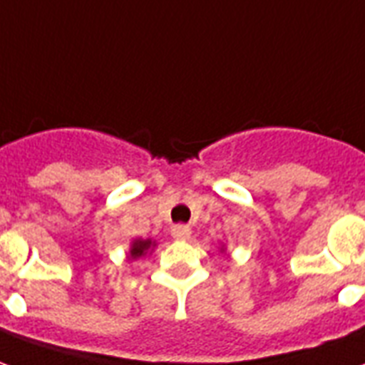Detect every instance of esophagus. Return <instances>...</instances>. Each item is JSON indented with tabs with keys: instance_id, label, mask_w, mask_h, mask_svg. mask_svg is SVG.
<instances>
[{
	"instance_id": "obj_1",
	"label": "esophagus",
	"mask_w": 365,
	"mask_h": 365,
	"mask_svg": "<svg viewBox=\"0 0 365 365\" xmlns=\"http://www.w3.org/2000/svg\"><path fill=\"white\" fill-rule=\"evenodd\" d=\"M172 237L178 239V241H185V239L191 237V227L178 224V226L172 227Z\"/></svg>"
}]
</instances>
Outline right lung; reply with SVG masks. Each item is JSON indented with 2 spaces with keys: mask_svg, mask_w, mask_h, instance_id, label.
Segmentation results:
<instances>
[{
  "mask_svg": "<svg viewBox=\"0 0 365 365\" xmlns=\"http://www.w3.org/2000/svg\"><path fill=\"white\" fill-rule=\"evenodd\" d=\"M151 247H155V243H153L151 239H135L132 245V250H130V258L143 257Z\"/></svg>",
  "mask_w": 365,
  "mask_h": 365,
  "instance_id": "1",
  "label": "right lung"
}]
</instances>
